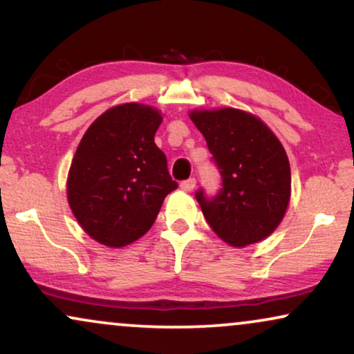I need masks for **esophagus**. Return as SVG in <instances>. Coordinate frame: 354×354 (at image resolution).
Returning <instances> with one entry per match:
<instances>
[{
  "instance_id": "1",
  "label": "esophagus",
  "mask_w": 354,
  "mask_h": 354,
  "mask_svg": "<svg viewBox=\"0 0 354 354\" xmlns=\"http://www.w3.org/2000/svg\"><path fill=\"white\" fill-rule=\"evenodd\" d=\"M195 185H196V180L194 177H190V178H187V180L180 182V188L183 192H192L195 188Z\"/></svg>"
}]
</instances>
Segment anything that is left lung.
<instances>
[{
	"mask_svg": "<svg viewBox=\"0 0 354 354\" xmlns=\"http://www.w3.org/2000/svg\"><path fill=\"white\" fill-rule=\"evenodd\" d=\"M192 122L205 136L221 190L195 194L209 227L234 247L268 237L286 213L291 195L288 156L273 131L237 109L196 110Z\"/></svg>",
	"mask_w": 354,
	"mask_h": 354,
	"instance_id": "1",
	"label": "left lung"
}]
</instances>
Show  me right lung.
<instances>
[{"label": "right lung", "mask_w": 354, "mask_h": 354, "mask_svg": "<svg viewBox=\"0 0 354 354\" xmlns=\"http://www.w3.org/2000/svg\"><path fill=\"white\" fill-rule=\"evenodd\" d=\"M156 109L123 104L87 128L68 174V201L81 227L107 247L145 236L177 182L154 143Z\"/></svg>", "instance_id": "right-lung-1"}]
</instances>
